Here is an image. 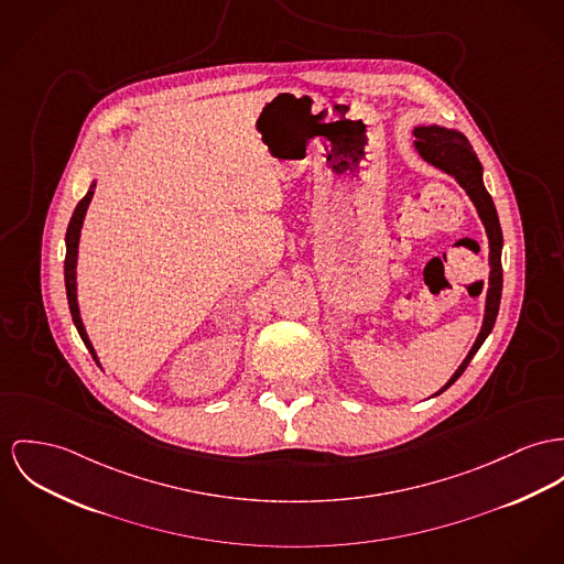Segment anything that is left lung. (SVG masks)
<instances>
[{
  "label": "left lung",
  "instance_id": "8db88e82",
  "mask_svg": "<svg viewBox=\"0 0 564 564\" xmlns=\"http://www.w3.org/2000/svg\"><path fill=\"white\" fill-rule=\"evenodd\" d=\"M414 137H416L414 148L421 154V159L437 170L453 175L459 182V186L468 193V197L473 199V204L477 208L478 217L485 225L487 240H489V288H487V299H485L482 326H480L475 346L468 351V356L464 358L459 369L453 373V378L442 389L435 392V394H440L466 371V367L475 358L478 347L482 346V341L489 337V333L496 324L500 296H502V261H500L502 229H500V220H498L496 206L491 202V195L487 193V188L482 184V165H480L470 141L466 139V134L459 130L432 124V127H414Z\"/></svg>",
  "mask_w": 564,
  "mask_h": 564
}]
</instances>
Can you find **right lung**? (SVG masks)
<instances>
[{
	"instance_id": "right-lung-1",
	"label": "right lung",
	"mask_w": 564,
	"mask_h": 564,
	"mask_svg": "<svg viewBox=\"0 0 564 564\" xmlns=\"http://www.w3.org/2000/svg\"><path fill=\"white\" fill-rule=\"evenodd\" d=\"M94 186L96 182L89 184V191L86 193V197L77 204L73 218L68 223V229H66V260H64V281H66V296H68V306H70V315H73V322L79 330V337L84 339L91 358L98 362V356L94 351V346L87 337L86 326L82 322V315H79V303H77V253H79V238H82V227H84V218H86L87 206L91 202V195H94ZM100 365V362H98Z\"/></svg>"
}]
</instances>
